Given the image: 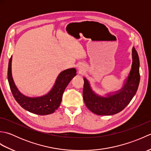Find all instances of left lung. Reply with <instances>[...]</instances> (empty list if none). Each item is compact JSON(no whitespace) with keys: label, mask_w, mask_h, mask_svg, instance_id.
<instances>
[{"label":"left lung","mask_w":151,"mask_h":151,"mask_svg":"<svg viewBox=\"0 0 151 151\" xmlns=\"http://www.w3.org/2000/svg\"><path fill=\"white\" fill-rule=\"evenodd\" d=\"M132 63L130 71L124 80L120 89L104 95L98 94L93 90L88 80L84 77L83 98L89 110L99 115H111L122 111L130 103L138 88L139 75V60L134 47L132 49Z\"/></svg>","instance_id":"1"}]
</instances>
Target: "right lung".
Listing matches in <instances>:
<instances>
[{"instance_id": "1", "label": "right lung", "mask_w": 151, "mask_h": 151, "mask_svg": "<svg viewBox=\"0 0 151 151\" xmlns=\"http://www.w3.org/2000/svg\"><path fill=\"white\" fill-rule=\"evenodd\" d=\"M12 56L9 59L8 69V80L15 101L24 110L32 114L45 115L54 113L59 108L64 90L70 81L76 75V70L70 68L61 72L55 82L46 94L38 97H28L22 94L16 86L12 73Z\"/></svg>"}]
</instances>
